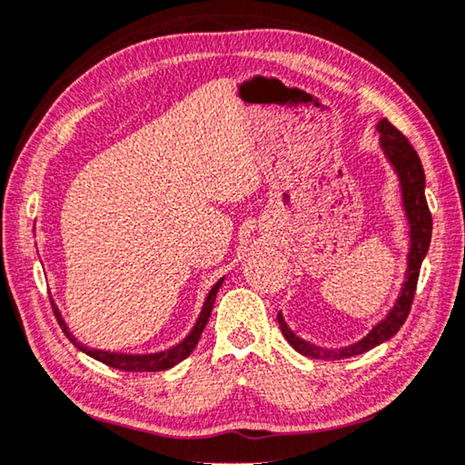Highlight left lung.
<instances>
[{
  "instance_id": "8db88e82",
  "label": "left lung",
  "mask_w": 465,
  "mask_h": 465,
  "mask_svg": "<svg viewBox=\"0 0 465 465\" xmlns=\"http://www.w3.org/2000/svg\"><path fill=\"white\" fill-rule=\"evenodd\" d=\"M377 129L379 134H381V138L379 140H381V148L385 152L387 161L393 164V169L400 177L401 200H404V210L410 224L406 282L401 286V292L398 296V301H395L393 309L387 313L383 322L372 327V330L361 341L344 348L333 350V348H322V346L309 344V341L294 336L291 327L286 325L282 313H278L280 330H282L288 344H291L296 352H301L302 356H309V359L341 361V359H350V356L367 352V350L383 344V341L393 338L395 333L400 331V327L404 325V322L410 315V307H412L418 276H420V265L426 251H429L430 232H432V216L424 197V169H422L420 158L416 154V150L412 148V143L408 142V138L400 132V129H395L387 119L379 121Z\"/></svg>"
}]
</instances>
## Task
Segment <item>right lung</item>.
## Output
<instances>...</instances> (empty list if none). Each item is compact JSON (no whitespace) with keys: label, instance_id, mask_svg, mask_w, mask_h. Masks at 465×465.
<instances>
[{"label":"right lung","instance_id":"obj_1","mask_svg":"<svg viewBox=\"0 0 465 465\" xmlns=\"http://www.w3.org/2000/svg\"><path fill=\"white\" fill-rule=\"evenodd\" d=\"M224 278L218 280V282L212 286V291L208 292V296H205V302H203V309L200 317H197V322L193 325V330L189 331V336L179 341L177 346H173L169 350H164V352H154V354H119V352H106V350H94V348H88L80 344L78 340H75L70 330H67V325L64 322V317L59 315L57 307L53 309L55 311V317H57V323L61 330H64V333L67 336V340L72 341V344L82 350L84 354L93 356V359L101 361L103 364H106V367H113V369H119V371H125V372H154V371H166L174 367V364L185 361L189 354L193 352V348L197 341H200L202 338V331L205 323H208V319L212 315V307H214V301H216V294H218V288L223 286Z\"/></svg>","mask_w":465,"mask_h":465}]
</instances>
